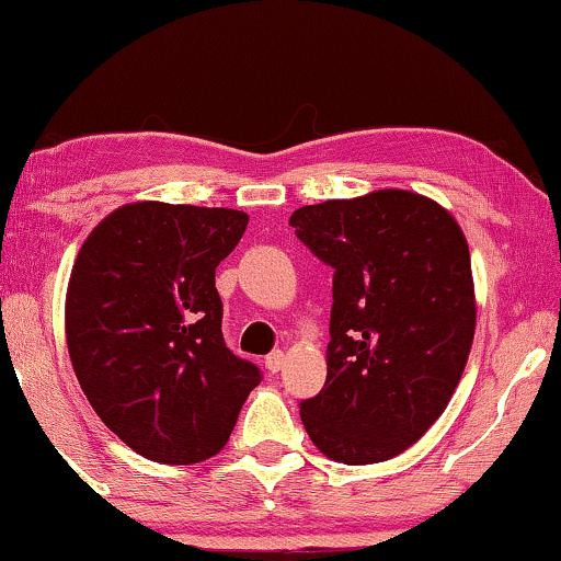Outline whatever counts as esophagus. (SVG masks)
<instances>
[{"mask_svg": "<svg viewBox=\"0 0 561 561\" xmlns=\"http://www.w3.org/2000/svg\"><path fill=\"white\" fill-rule=\"evenodd\" d=\"M283 367H286V354H283V352H273V354L265 356V369L271 371V375L280 371Z\"/></svg>", "mask_w": 561, "mask_h": 561, "instance_id": "obj_1", "label": "esophagus"}]
</instances>
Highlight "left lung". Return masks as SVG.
<instances>
[{"label":"left lung","mask_w":561,"mask_h":561,"mask_svg":"<svg viewBox=\"0 0 561 561\" xmlns=\"http://www.w3.org/2000/svg\"><path fill=\"white\" fill-rule=\"evenodd\" d=\"M290 227L334 267L327 385L300 402L306 433L346 466L400 456L448 408L473 344L466 234L404 190L300 207Z\"/></svg>","instance_id":"8db88e82"}]
</instances>
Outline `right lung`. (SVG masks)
<instances>
[{
	"instance_id": "obj_1",
	"label": "right lung",
	"mask_w": 561,
	"mask_h": 561,
	"mask_svg": "<svg viewBox=\"0 0 561 561\" xmlns=\"http://www.w3.org/2000/svg\"><path fill=\"white\" fill-rule=\"evenodd\" d=\"M248 215L134 202L99 222L72 265L65 336L105 427L139 456L190 466L225 448L261 369L222 339L215 267Z\"/></svg>"
}]
</instances>
